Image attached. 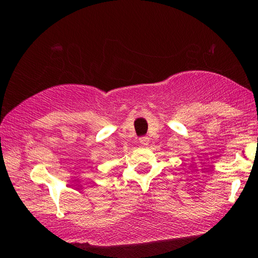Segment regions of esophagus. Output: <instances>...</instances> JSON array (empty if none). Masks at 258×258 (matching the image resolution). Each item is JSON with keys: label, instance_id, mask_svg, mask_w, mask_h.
Returning <instances> with one entry per match:
<instances>
[{"label": "esophagus", "instance_id": "1", "mask_svg": "<svg viewBox=\"0 0 258 258\" xmlns=\"http://www.w3.org/2000/svg\"><path fill=\"white\" fill-rule=\"evenodd\" d=\"M140 144L142 146H148L149 145V138L148 137H142L140 138Z\"/></svg>", "mask_w": 258, "mask_h": 258}]
</instances>
